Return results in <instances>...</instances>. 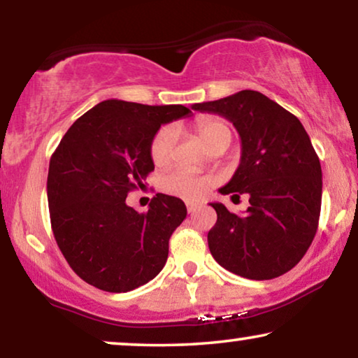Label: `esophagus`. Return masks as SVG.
Masks as SVG:
<instances>
[{
  "label": "esophagus",
  "instance_id": "esophagus-1",
  "mask_svg": "<svg viewBox=\"0 0 358 358\" xmlns=\"http://www.w3.org/2000/svg\"><path fill=\"white\" fill-rule=\"evenodd\" d=\"M185 207H187V212H189V213H194L195 210L199 208V203H195V202H187V203H185Z\"/></svg>",
  "mask_w": 358,
  "mask_h": 358
}]
</instances>
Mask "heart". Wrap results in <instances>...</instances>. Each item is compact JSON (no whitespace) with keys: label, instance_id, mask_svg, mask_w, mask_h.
Returning a JSON list of instances; mask_svg holds the SVG:
<instances>
[{"label":"heart","instance_id":"1","mask_svg":"<svg viewBox=\"0 0 358 358\" xmlns=\"http://www.w3.org/2000/svg\"><path fill=\"white\" fill-rule=\"evenodd\" d=\"M194 127L200 140L208 148H212L213 145H217L222 140H231V129H229L227 122L215 119V117H200V119L195 120ZM176 140H178V130H176L174 125H164L156 131L150 145L151 159L156 166H164L169 163L171 158H173ZM159 184L164 192L180 199L194 200L202 197V194L208 189L210 179L190 169L174 168L163 174Z\"/></svg>","mask_w":358,"mask_h":358}]
</instances>
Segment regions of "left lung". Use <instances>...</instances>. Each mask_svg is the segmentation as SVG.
I'll list each match as a JSON object with an SVG mask.
<instances>
[{"label": "left lung", "instance_id": "1", "mask_svg": "<svg viewBox=\"0 0 358 358\" xmlns=\"http://www.w3.org/2000/svg\"><path fill=\"white\" fill-rule=\"evenodd\" d=\"M194 110L228 119L241 136V161L220 194L249 195L246 213L210 203L217 223L208 248L227 271L251 280L280 277L301 261L315 239L322 173L305 127L262 92L244 90Z\"/></svg>", "mask_w": 358, "mask_h": 358}]
</instances>
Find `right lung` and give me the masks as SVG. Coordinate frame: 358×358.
Here are the masks:
<instances>
[{
    "instance_id": "right-lung-1",
    "label": "right lung",
    "mask_w": 358,
    "mask_h": 358,
    "mask_svg": "<svg viewBox=\"0 0 358 358\" xmlns=\"http://www.w3.org/2000/svg\"><path fill=\"white\" fill-rule=\"evenodd\" d=\"M192 114L180 104L102 101L83 114L50 158L47 197L53 236L70 267L104 292L135 290L158 275L187 208L156 194L146 213L125 203L155 169L150 145L161 124Z\"/></svg>"
}]
</instances>
